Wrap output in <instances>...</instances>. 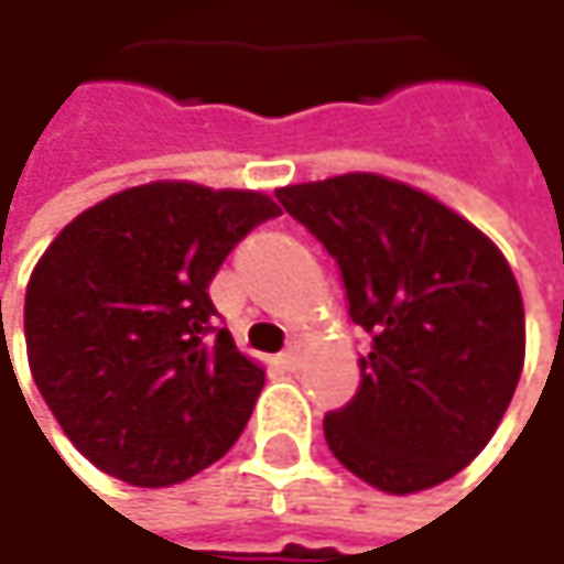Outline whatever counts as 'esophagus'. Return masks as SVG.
I'll return each mask as SVG.
<instances>
[{
	"label": "esophagus",
	"instance_id": "esophagus-1",
	"mask_svg": "<svg viewBox=\"0 0 564 564\" xmlns=\"http://www.w3.org/2000/svg\"><path fill=\"white\" fill-rule=\"evenodd\" d=\"M279 359H282V366H285V369H299V362H302V349H299V346H289Z\"/></svg>",
	"mask_w": 564,
	"mask_h": 564
}]
</instances>
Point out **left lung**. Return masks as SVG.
Instances as JSON below:
<instances>
[{"instance_id":"left-lung-1","label":"left lung","mask_w":564,"mask_h":564,"mask_svg":"<svg viewBox=\"0 0 564 564\" xmlns=\"http://www.w3.org/2000/svg\"><path fill=\"white\" fill-rule=\"evenodd\" d=\"M334 257L369 337L330 453L388 495L453 478L495 436L523 369V299L501 250L404 182L349 173L275 192Z\"/></svg>"}]
</instances>
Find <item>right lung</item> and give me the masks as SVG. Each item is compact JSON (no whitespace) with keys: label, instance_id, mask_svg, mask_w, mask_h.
Masks as SVG:
<instances>
[{"label":"right lung","instance_id":"1","mask_svg":"<svg viewBox=\"0 0 564 564\" xmlns=\"http://www.w3.org/2000/svg\"><path fill=\"white\" fill-rule=\"evenodd\" d=\"M269 218L279 205L260 192L150 182L83 212L34 265L31 376L73 446L111 478L180 485L243 433L265 376L218 327L208 285Z\"/></svg>","mask_w":564,"mask_h":564}]
</instances>
